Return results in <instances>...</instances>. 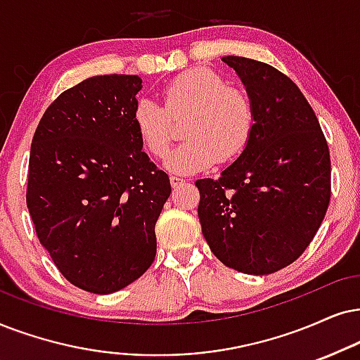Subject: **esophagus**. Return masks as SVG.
Segmentation results:
<instances>
[{
	"label": "esophagus",
	"instance_id": "34e87169",
	"mask_svg": "<svg viewBox=\"0 0 360 360\" xmlns=\"http://www.w3.org/2000/svg\"><path fill=\"white\" fill-rule=\"evenodd\" d=\"M169 181H171V186L172 188H177V186H181V184H184L186 181L183 179V177H179V176H171L169 177Z\"/></svg>",
	"mask_w": 360,
	"mask_h": 360
}]
</instances>
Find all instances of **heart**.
<instances>
[{"instance_id": "obj_1", "label": "heart", "mask_w": 360, "mask_h": 360, "mask_svg": "<svg viewBox=\"0 0 360 360\" xmlns=\"http://www.w3.org/2000/svg\"><path fill=\"white\" fill-rule=\"evenodd\" d=\"M162 104L149 98L136 103L133 121L144 148L165 156L174 138L172 120H183L184 144L166 158L165 166L177 174H194L217 161H231L248 146L254 129V108L243 89L227 86L207 68H194L162 88Z\"/></svg>"}]
</instances>
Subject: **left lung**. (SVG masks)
<instances>
[{
    "label": "left lung",
    "instance_id": "8db88e82",
    "mask_svg": "<svg viewBox=\"0 0 360 360\" xmlns=\"http://www.w3.org/2000/svg\"><path fill=\"white\" fill-rule=\"evenodd\" d=\"M254 108L248 146L219 179L195 181L202 236L224 266L264 276L292 264L330 201V156L316 112L276 68L224 56Z\"/></svg>",
    "mask_w": 360,
    "mask_h": 360
}]
</instances>
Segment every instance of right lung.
Instances as JSON below:
<instances>
[{
	"label": "right lung",
	"instance_id": "obj_1",
	"mask_svg": "<svg viewBox=\"0 0 360 360\" xmlns=\"http://www.w3.org/2000/svg\"><path fill=\"white\" fill-rule=\"evenodd\" d=\"M143 79L104 75L61 93L31 143L28 204L39 243L76 288L116 292L149 269L169 177L143 151Z\"/></svg>",
	"mask_w": 360,
	"mask_h": 360
}]
</instances>
